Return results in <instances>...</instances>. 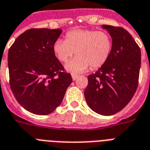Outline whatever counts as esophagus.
<instances>
[{"label": "esophagus", "mask_w": 150, "mask_h": 150, "mask_svg": "<svg viewBox=\"0 0 150 150\" xmlns=\"http://www.w3.org/2000/svg\"><path fill=\"white\" fill-rule=\"evenodd\" d=\"M71 77H72L73 80H75L78 77H79V75H75V74H72V75H71Z\"/></svg>", "instance_id": "obj_1"}]
</instances>
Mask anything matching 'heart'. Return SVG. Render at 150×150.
Listing matches in <instances>:
<instances>
[{
  "mask_svg": "<svg viewBox=\"0 0 150 150\" xmlns=\"http://www.w3.org/2000/svg\"><path fill=\"white\" fill-rule=\"evenodd\" d=\"M113 49V41L109 33L92 29H73L65 34L64 40L58 39L53 45V52L61 62H66V69L79 73L89 68H100L109 59Z\"/></svg>",
  "mask_w": 150,
  "mask_h": 150,
  "instance_id": "1",
  "label": "heart"
}]
</instances>
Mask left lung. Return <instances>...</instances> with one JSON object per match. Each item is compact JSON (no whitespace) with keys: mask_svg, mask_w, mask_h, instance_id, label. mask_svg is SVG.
Wrapping results in <instances>:
<instances>
[{"mask_svg":"<svg viewBox=\"0 0 150 150\" xmlns=\"http://www.w3.org/2000/svg\"><path fill=\"white\" fill-rule=\"evenodd\" d=\"M109 32L113 49L107 61L88 76L84 95L88 106L101 115L121 111L135 93L141 67V50L122 27L102 25Z\"/></svg>","mask_w":150,"mask_h":150,"instance_id":"8db88e82","label":"left lung"}]
</instances>
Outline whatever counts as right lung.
<instances>
[{
  "label": "right lung",
  "instance_id": "obj_1",
  "mask_svg": "<svg viewBox=\"0 0 150 150\" xmlns=\"http://www.w3.org/2000/svg\"><path fill=\"white\" fill-rule=\"evenodd\" d=\"M61 29H30L18 37L8 54L9 83L18 103L28 111L47 115L63 100L72 82L53 52Z\"/></svg>",
  "mask_w": 150,
  "mask_h": 150
}]
</instances>
